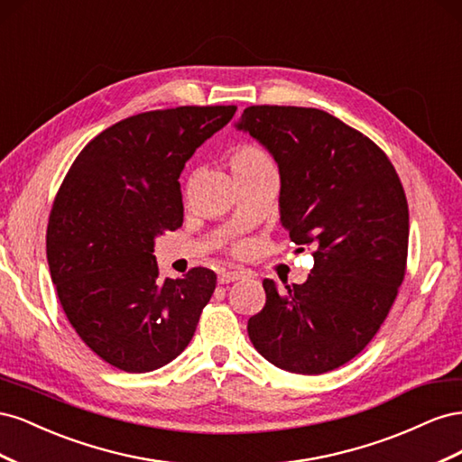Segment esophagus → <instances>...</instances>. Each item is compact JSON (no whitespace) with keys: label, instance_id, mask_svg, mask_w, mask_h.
<instances>
[{"label":"esophagus","instance_id":"1","mask_svg":"<svg viewBox=\"0 0 462 462\" xmlns=\"http://www.w3.org/2000/svg\"><path fill=\"white\" fill-rule=\"evenodd\" d=\"M243 277V272H227V270H223L221 273H219V277H217V282L221 283V285H226V283H233V282H239V279Z\"/></svg>","mask_w":462,"mask_h":462}]
</instances>
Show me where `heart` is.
<instances>
[{
    "label": "heart",
    "instance_id": "b5f03b06",
    "mask_svg": "<svg viewBox=\"0 0 462 462\" xmlns=\"http://www.w3.org/2000/svg\"><path fill=\"white\" fill-rule=\"evenodd\" d=\"M229 165L233 170L235 179H254V177H265L275 175V167L268 152L260 148L258 144H239L235 146L229 153ZM239 250L241 246H235Z\"/></svg>",
    "mask_w": 462,
    "mask_h": 462
}]
</instances>
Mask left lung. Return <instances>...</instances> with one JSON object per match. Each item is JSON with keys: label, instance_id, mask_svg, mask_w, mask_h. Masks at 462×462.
I'll return each mask as SVG.
<instances>
[{"label": "left lung", "instance_id": "1", "mask_svg": "<svg viewBox=\"0 0 462 462\" xmlns=\"http://www.w3.org/2000/svg\"><path fill=\"white\" fill-rule=\"evenodd\" d=\"M236 129L270 150L282 177V223L314 250L302 285L263 279L248 337L273 366L324 374L346 365L383 324L407 272L409 204L385 152L314 107L250 106Z\"/></svg>", "mask_w": 462, "mask_h": 462}]
</instances>
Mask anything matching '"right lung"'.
Wrapping results in <instances>:
<instances>
[{
    "label": "right lung",
    "instance_id": "1",
    "mask_svg": "<svg viewBox=\"0 0 462 462\" xmlns=\"http://www.w3.org/2000/svg\"><path fill=\"white\" fill-rule=\"evenodd\" d=\"M236 106H180L123 119L80 150L55 194L46 254L63 312L92 351L143 374L177 358L217 277L160 279L153 239L183 226L179 177Z\"/></svg>",
    "mask_w": 462,
    "mask_h": 462
}]
</instances>
